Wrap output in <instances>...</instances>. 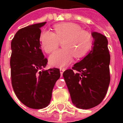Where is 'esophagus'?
Masks as SVG:
<instances>
[{
    "label": "esophagus",
    "mask_w": 123,
    "mask_h": 123,
    "mask_svg": "<svg viewBox=\"0 0 123 123\" xmlns=\"http://www.w3.org/2000/svg\"><path fill=\"white\" fill-rule=\"evenodd\" d=\"M66 70L65 68H60V72H61V75H62L63 74V72Z\"/></svg>",
    "instance_id": "34e87169"
}]
</instances>
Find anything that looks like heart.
Here are the masks:
<instances>
[{"label": "heart", "instance_id": "heart-1", "mask_svg": "<svg viewBox=\"0 0 123 123\" xmlns=\"http://www.w3.org/2000/svg\"><path fill=\"white\" fill-rule=\"evenodd\" d=\"M40 42L47 54L54 52L62 42L63 49L54 52L49 58L52 66L64 67L75 58L86 55L91 47L92 37L89 32L82 30L73 23H62L54 26V32L44 31L40 36Z\"/></svg>", "mask_w": 123, "mask_h": 123}]
</instances>
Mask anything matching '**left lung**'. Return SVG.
<instances>
[{
    "mask_svg": "<svg viewBox=\"0 0 123 123\" xmlns=\"http://www.w3.org/2000/svg\"><path fill=\"white\" fill-rule=\"evenodd\" d=\"M93 47L72 69L66 70L63 77L75 107L89 109L103 101L109 88L111 56L105 36L94 32Z\"/></svg>",
    "mask_w": 123,
    "mask_h": 123,
    "instance_id": "left-lung-1",
    "label": "left lung"
}]
</instances>
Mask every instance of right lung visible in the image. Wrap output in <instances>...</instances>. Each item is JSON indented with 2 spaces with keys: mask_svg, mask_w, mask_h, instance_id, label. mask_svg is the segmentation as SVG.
<instances>
[{
  "mask_svg": "<svg viewBox=\"0 0 123 123\" xmlns=\"http://www.w3.org/2000/svg\"><path fill=\"white\" fill-rule=\"evenodd\" d=\"M46 22L20 29L11 41L10 59L11 84L15 94L31 109L47 107L56 81L61 76L58 68L43 70L48 60L41 49V29Z\"/></svg>",
  "mask_w": 123,
  "mask_h": 123,
  "instance_id": "add662e5",
  "label": "right lung"
}]
</instances>
